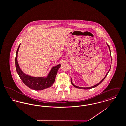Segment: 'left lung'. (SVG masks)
<instances>
[{
    "label": "left lung",
    "instance_id": "8db88e82",
    "mask_svg": "<svg viewBox=\"0 0 126 126\" xmlns=\"http://www.w3.org/2000/svg\"><path fill=\"white\" fill-rule=\"evenodd\" d=\"M107 46H108V47H109V50H110V53H111V52H110V47H109V45L107 44ZM110 67H111V65H110ZM110 69H109V70L108 71V72H107V73L106 74V75H105V77L102 79V80L99 82V83H97V84H96V85H94V86H91V87H79V86H76L75 85H74L73 83V82H72V79H71V83H72V85L75 87H76V88H79V89H91V88H94V87H96V86H97L98 85H99L103 80H104V79H105V78H106V77L107 76V74H108V73L110 71Z\"/></svg>",
    "mask_w": 126,
    "mask_h": 126
}]
</instances>
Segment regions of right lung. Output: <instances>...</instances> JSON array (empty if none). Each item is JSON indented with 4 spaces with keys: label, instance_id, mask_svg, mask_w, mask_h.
Wrapping results in <instances>:
<instances>
[{
    "label": "right lung",
    "instance_id": "1",
    "mask_svg": "<svg viewBox=\"0 0 126 126\" xmlns=\"http://www.w3.org/2000/svg\"><path fill=\"white\" fill-rule=\"evenodd\" d=\"M20 44L18 47L16 51V55L15 59L16 67V71L19 77L23 82L31 89L34 90H41L51 87L54 83L55 78L58 69L61 66V64L54 66L52 68L47 77H35L26 75L20 69L17 61V54Z\"/></svg>",
    "mask_w": 126,
    "mask_h": 126
}]
</instances>
